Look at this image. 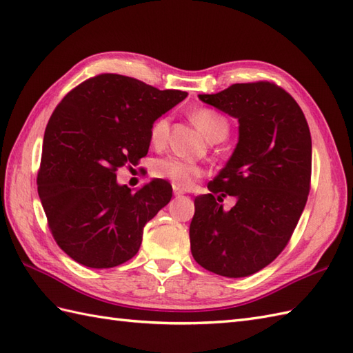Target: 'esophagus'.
Returning <instances> with one entry per match:
<instances>
[{"label":"esophagus","mask_w":353,"mask_h":353,"mask_svg":"<svg viewBox=\"0 0 353 353\" xmlns=\"http://www.w3.org/2000/svg\"><path fill=\"white\" fill-rule=\"evenodd\" d=\"M173 191H174V195H183L185 194V190H182V188H180V186H173Z\"/></svg>","instance_id":"obj_1"}]
</instances>
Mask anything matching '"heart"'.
<instances>
[{
  "label": "heart",
  "instance_id": "obj_1",
  "mask_svg": "<svg viewBox=\"0 0 353 353\" xmlns=\"http://www.w3.org/2000/svg\"><path fill=\"white\" fill-rule=\"evenodd\" d=\"M191 119L201 132L208 137L210 141H221L228 134L227 119L212 108H196L191 112ZM170 134V117L161 116L150 125L149 138L150 143L157 147L165 144ZM153 173L161 179H167L176 186L186 188L190 186L195 179L201 177L206 171L200 163L185 161L179 157H165L153 163Z\"/></svg>",
  "mask_w": 353,
  "mask_h": 353
}]
</instances>
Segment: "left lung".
Here are the masks:
<instances>
[{"label":"left lung","instance_id":"1","mask_svg":"<svg viewBox=\"0 0 353 353\" xmlns=\"http://www.w3.org/2000/svg\"><path fill=\"white\" fill-rule=\"evenodd\" d=\"M239 120V143L227 165L195 196L191 252L210 272L241 278L280 256L296 228L311 186V135L304 112L269 81L200 94ZM232 194L236 204L224 211Z\"/></svg>","mask_w":353,"mask_h":353}]
</instances>
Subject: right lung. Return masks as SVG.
Listing matches in <instances>:
<instances>
[{"mask_svg":"<svg viewBox=\"0 0 353 353\" xmlns=\"http://www.w3.org/2000/svg\"><path fill=\"white\" fill-rule=\"evenodd\" d=\"M186 96L99 73L57 105L45 129L37 191L49 230L70 259L108 269L138 252L144 225L167 206L173 190L153 179L130 192L117 185V170L145 157L152 123Z\"/></svg>","mask_w":353,"mask_h":353,"instance_id":"1","label":"right lung"}]
</instances>
